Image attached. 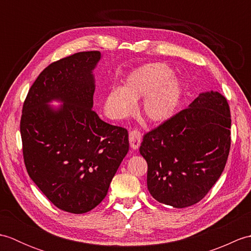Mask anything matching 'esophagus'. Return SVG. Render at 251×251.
<instances>
[{"mask_svg": "<svg viewBox=\"0 0 251 251\" xmlns=\"http://www.w3.org/2000/svg\"><path fill=\"white\" fill-rule=\"evenodd\" d=\"M129 143H130L131 149H134V150H137V149L140 147V143H141L140 131L131 130L129 132Z\"/></svg>", "mask_w": 251, "mask_h": 251, "instance_id": "34e87169", "label": "esophagus"}]
</instances>
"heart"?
<instances>
[{
  "label": "heart",
  "mask_w": 251,
  "mask_h": 251,
  "mask_svg": "<svg viewBox=\"0 0 251 251\" xmlns=\"http://www.w3.org/2000/svg\"><path fill=\"white\" fill-rule=\"evenodd\" d=\"M182 95V85L166 63L153 62L135 69L127 75L123 87H114L105 95L103 109L112 120L129 116L136 102L143 97L139 112L151 124L168 121L175 113Z\"/></svg>",
  "instance_id": "1"
}]
</instances>
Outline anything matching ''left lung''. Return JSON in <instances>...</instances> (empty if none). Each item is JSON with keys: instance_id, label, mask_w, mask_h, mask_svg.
Returning <instances> with one entry per match:
<instances>
[{"instance_id": "8db88e82", "label": "left lung", "mask_w": 251, "mask_h": 251, "mask_svg": "<svg viewBox=\"0 0 251 251\" xmlns=\"http://www.w3.org/2000/svg\"><path fill=\"white\" fill-rule=\"evenodd\" d=\"M231 114L218 93H201L180 111L147 132L140 154L148 163L147 184L157 201L175 208L199 202L226 167L231 147Z\"/></svg>"}]
</instances>
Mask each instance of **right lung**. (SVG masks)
Wrapping results in <instances>:
<instances>
[{"mask_svg": "<svg viewBox=\"0 0 251 251\" xmlns=\"http://www.w3.org/2000/svg\"><path fill=\"white\" fill-rule=\"evenodd\" d=\"M100 51H82L45 68L25 100L20 121L26 172L59 209L85 214L108 193L129 150L128 132L95 111ZM52 100L61 103L51 107Z\"/></svg>", "mask_w": 251, "mask_h": 251, "instance_id": "right-lung-1", "label": "right lung"}]
</instances>
